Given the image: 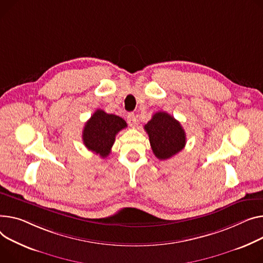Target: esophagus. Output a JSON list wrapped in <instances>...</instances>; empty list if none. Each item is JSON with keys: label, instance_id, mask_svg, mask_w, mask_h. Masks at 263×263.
<instances>
[{"label": "esophagus", "instance_id": "esophagus-1", "mask_svg": "<svg viewBox=\"0 0 263 263\" xmlns=\"http://www.w3.org/2000/svg\"><path fill=\"white\" fill-rule=\"evenodd\" d=\"M127 121H128L129 126H131V127L134 128V127L136 126V122H137V119H136L135 114H134V113H129L128 116H127Z\"/></svg>", "mask_w": 263, "mask_h": 263}]
</instances>
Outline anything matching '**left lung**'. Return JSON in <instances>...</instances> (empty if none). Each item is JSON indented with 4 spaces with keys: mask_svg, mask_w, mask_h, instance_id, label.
I'll list each match as a JSON object with an SVG mask.
<instances>
[{
    "mask_svg": "<svg viewBox=\"0 0 263 263\" xmlns=\"http://www.w3.org/2000/svg\"><path fill=\"white\" fill-rule=\"evenodd\" d=\"M151 149L159 160H168L186 144V134L180 122L166 112H157L145 125Z\"/></svg>",
    "mask_w": 263,
    "mask_h": 263,
    "instance_id": "1",
    "label": "left lung"
}]
</instances>
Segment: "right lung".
I'll return each instance as SVG.
<instances>
[{"label": "right lung", "instance_id": "obj_1", "mask_svg": "<svg viewBox=\"0 0 263 263\" xmlns=\"http://www.w3.org/2000/svg\"><path fill=\"white\" fill-rule=\"evenodd\" d=\"M126 127L127 122L121 117L97 110L85 122L82 131L83 144L104 159L111 152L116 134Z\"/></svg>", "mask_w": 263, "mask_h": 263}]
</instances>
